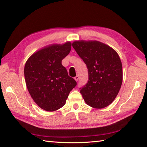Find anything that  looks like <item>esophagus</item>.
<instances>
[{
	"mask_svg": "<svg viewBox=\"0 0 147 147\" xmlns=\"http://www.w3.org/2000/svg\"><path fill=\"white\" fill-rule=\"evenodd\" d=\"M74 79L76 80V81H77H77L79 80V77L78 76H76V77H74Z\"/></svg>",
	"mask_w": 147,
	"mask_h": 147,
	"instance_id": "obj_1",
	"label": "esophagus"
}]
</instances>
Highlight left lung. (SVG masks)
Returning <instances> with one entry per match:
<instances>
[{"label":"left lung","instance_id":"8db88e82","mask_svg":"<svg viewBox=\"0 0 147 147\" xmlns=\"http://www.w3.org/2000/svg\"><path fill=\"white\" fill-rule=\"evenodd\" d=\"M72 47L88 69L89 80L80 90L85 102L96 109L109 106L123 82L122 63L118 53L98 41H75Z\"/></svg>","mask_w":147,"mask_h":147}]
</instances>
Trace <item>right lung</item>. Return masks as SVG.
Segmentation results:
<instances>
[{
  "label": "right lung",
  "mask_w": 147,
  "mask_h": 147,
  "mask_svg": "<svg viewBox=\"0 0 147 147\" xmlns=\"http://www.w3.org/2000/svg\"><path fill=\"white\" fill-rule=\"evenodd\" d=\"M71 46L70 41L49 45L34 53L25 63L24 73L29 92L35 103L47 111L63 107L77 85L61 65Z\"/></svg>",
  "instance_id": "right-lung-1"
}]
</instances>
